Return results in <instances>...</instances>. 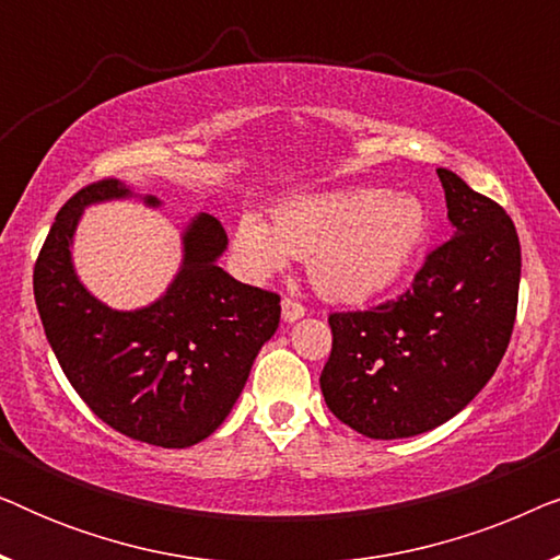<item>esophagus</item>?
<instances>
[{"label": "esophagus", "instance_id": "obj_1", "mask_svg": "<svg viewBox=\"0 0 560 560\" xmlns=\"http://www.w3.org/2000/svg\"><path fill=\"white\" fill-rule=\"evenodd\" d=\"M280 305H282V320H288V324H293V320L305 316V305L293 301V298H282Z\"/></svg>", "mask_w": 560, "mask_h": 560}]
</instances>
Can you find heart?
<instances>
[{
  "label": "heart",
  "instance_id": "obj_1",
  "mask_svg": "<svg viewBox=\"0 0 560 560\" xmlns=\"http://www.w3.org/2000/svg\"><path fill=\"white\" fill-rule=\"evenodd\" d=\"M420 198L382 188L301 196L278 206L272 226L255 213L236 224L234 249L255 278L308 259L313 288L328 301L362 303L387 290L425 240Z\"/></svg>",
  "mask_w": 560,
  "mask_h": 560
}]
</instances>
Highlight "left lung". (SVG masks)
Here are the masks:
<instances>
[{
	"label": "left lung",
	"instance_id": "8db88e82",
	"mask_svg": "<svg viewBox=\"0 0 560 560\" xmlns=\"http://www.w3.org/2000/svg\"><path fill=\"white\" fill-rule=\"evenodd\" d=\"M439 178L454 236L428 252L400 298L328 316L320 393L366 439H410L454 418L492 380L515 326V224L456 173L439 167Z\"/></svg>",
	"mask_w": 560,
	"mask_h": 560
}]
</instances>
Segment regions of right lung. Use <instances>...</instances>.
Masks as SVG:
<instances>
[{"label":"right lung","instance_id":"add662e5","mask_svg":"<svg viewBox=\"0 0 560 560\" xmlns=\"http://www.w3.org/2000/svg\"><path fill=\"white\" fill-rule=\"evenodd\" d=\"M127 196L125 183L104 178L68 198L35 262L37 313L60 370L106 425L152 446L186 448L224 423L280 324V295L221 270L226 232L201 213L183 234V267L160 301L140 311L96 301L73 272L75 224L89 203Z\"/></svg>","mask_w":560,"mask_h":560}]
</instances>
